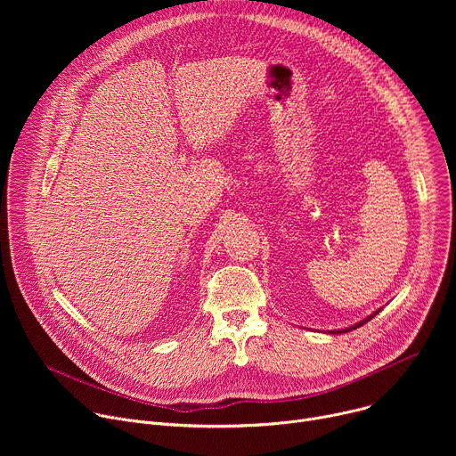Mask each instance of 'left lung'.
<instances>
[{"label":"left lung","mask_w":456,"mask_h":456,"mask_svg":"<svg viewBox=\"0 0 456 456\" xmlns=\"http://www.w3.org/2000/svg\"><path fill=\"white\" fill-rule=\"evenodd\" d=\"M375 314H379V310H377V312H373V314H371V315H368V317H366V319H362V321H359V322H357V324H354V327H350V329H343V330H332V332H330V334H345V332H350V330H355V329H359V327H362V324H364V322H368V321H370V319H373V317H375Z\"/></svg>","instance_id":"left-lung-1"}]
</instances>
